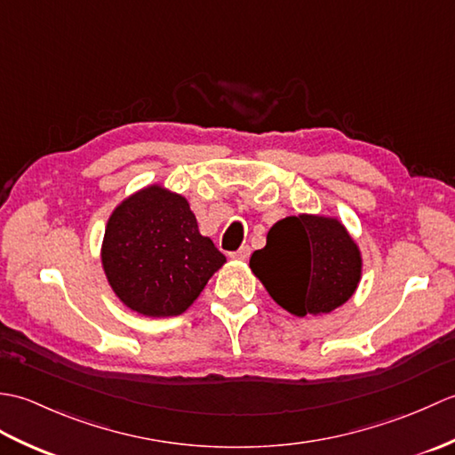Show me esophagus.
I'll use <instances>...</instances> for the list:
<instances>
[{"instance_id":"34e87169","label":"esophagus","mask_w":455,"mask_h":455,"mask_svg":"<svg viewBox=\"0 0 455 455\" xmlns=\"http://www.w3.org/2000/svg\"><path fill=\"white\" fill-rule=\"evenodd\" d=\"M230 258L233 259H238V262H246V259L250 258V248L248 246H240L236 252L230 254Z\"/></svg>"}]
</instances>
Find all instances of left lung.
Listing matches in <instances>:
<instances>
[{
	"mask_svg": "<svg viewBox=\"0 0 455 455\" xmlns=\"http://www.w3.org/2000/svg\"><path fill=\"white\" fill-rule=\"evenodd\" d=\"M362 267V250L344 222L311 212L277 220L266 246L250 258L269 297L299 318L323 316L350 301Z\"/></svg>",
	"mask_w": 455,
	"mask_h": 455,
	"instance_id": "obj_1",
	"label": "left lung"
}]
</instances>
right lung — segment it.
I'll list each match as a JSON object with an SVG mask.
<instances>
[{
    "mask_svg": "<svg viewBox=\"0 0 455 455\" xmlns=\"http://www.w3.org/2000/svg\"><path fill=\"white\" fill-rule=\"evenodd\" d=\"M225 264L212 240L199 233L189 201L162 183L124 197L105 225V277L119 301L142 316L186 313Z\"/></svg>",
    "mask_w": 455,
    "mask_h": 455,
    "instance_id": "right-lung-1",
    "label": "right lung"
}]
</instances>
